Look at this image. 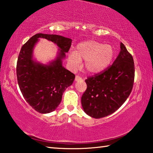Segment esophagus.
Wrapping results in <instances>:
<instances>
[{
  "instance_id": "34e87169",
  "label": "esophagus",
  "mask_w": 153,
  "mask_h": 153,
  "mask_svg": "<svg viewBox=\"0 0 153 153\" xmlns=\"http://www.w3.org/2000/svg\"><path fill=\"white\" fill-rule=\"evenodd\" d=\"M80 80H82V78H80L79 76H75V81H79Z\"/></svg>"
}]
</instances>
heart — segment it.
<instances>
[{
	"label": "heart",
	"instance_id": "1",
	"mask_svg": "<svg viewBox=\"0 0 153 153\" xmlns=\"http://www.w3.org/2000/svg\"><path fill=\"white\" fill-rule=\"evenodd\" d=\"M115 56V49L111 45L95 41H87L77 45L76 51H69L68 61L73 68L80 66L85 60L84 69L88 74H97L110 65Z\"/></svg>",
	"mask_w": 153,
	"mask_h": 153
}]
</instances>
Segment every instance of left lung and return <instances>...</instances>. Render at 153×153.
<instances>
[{
	"label": "left lung",
	"instance_id": "8db88e82",
	"mask_svg": "<svg viewBox=\"0 0 153 153\" xmlns=\"http://www.w3.org/2000/svg\"><path fill=\"white\" fill-rule=\"evenodd\" d=\"M134 79V60L120 42L117 59L105 71L85 80L87 88L81 97L83 111L94 119L111 114L127 99Z\"/></svg>",
	"mask_w": 153,
	"mask_h": 153
}]
</instances>
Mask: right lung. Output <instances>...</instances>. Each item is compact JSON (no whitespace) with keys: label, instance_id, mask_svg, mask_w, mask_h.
<instances>
[{"label":"right lung","instance_id":"right-lung-1","mask_svg":"<svg viewBox=\"0 0 153 153\" xmlns=\"http://www.w3.org/2000/svg\"><path fill=\"white\" fill-rule=\"evenodd\" d=\"M40 38L53 42L59 48L54 59L47 63L37 62L33 48ZM72 40L56 34H36L22 46L16 65L20 90L34 110L49 113L58 107L66 88L73 83L75 75L62 66V60Z\"/></svg>","mask_w":153,"mask_h":153}]
</instances>
